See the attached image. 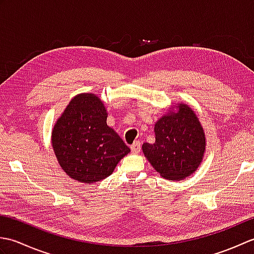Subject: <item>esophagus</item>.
<instances>
[{
  "label": "esophagus",
  "instance_id": "obj_1",
  "mask_svg": "<svg viewBox=\"0 0 254 254\" xmlns=\"http://www.w3.org/2000/svg\"><path fill=\"white\" fill-rule=\"evenodd\" d=\"M131 150H132V153H134V154L139 153V150H141V142H139V141L134 142L131 145Z\"/></svg>",
  "mask_w": 254,
  "mask_h": 254
}]
</instances>
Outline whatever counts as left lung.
I'll return each mask as SVG.
<instances>
[{
	"instance_id": "obj_1",
	"label": "left lung",
	"mask_w": 254,
	"mask_h": 254,
	"mask_svg": "<svg viewBox=\"0 0 254 254\" xmlns=\"http://www.w3.org/2000/svg\"><path fill=\"white\" fill-rule=\"evenodd\" d=\"M155 135L154 144H143V153L161 177L180 180L196 170L204 155L205 135L190 107L180 105L177 113L159 119Z\"/></svg>"
}]
</instances>
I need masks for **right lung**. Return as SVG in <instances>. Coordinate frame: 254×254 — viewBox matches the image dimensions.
I'll list each match as a JSON object with an SVG mask.
<instances>
[{
	"instance_id": "right-lung-1",
	"label": "right lung",
	"mask_w": 254,
	"mask_h": 254,
	"mask_svg": "<svg viewBox=\"0 0 254 254\" xmlns=\"http://www.w3.org/2000/svg\"><path fill=\"white\" fill-rule=\"evenodd\" d=\"M52 147L66 175L83 183L106 179L119 160L130 153L107 126L106 108L93 94L71 100L53 128Z\"/></svg>"
}]
</instances>
